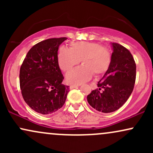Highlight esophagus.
<instances>
[{
  "label": "esophagus",
  "instance_id": "34e87169",
  "mask_svg": "<svg viewBox=\"0 0 153 153\" xmlns=\"http://www.w3.org/2000/svg\"><path fill=\"white\" fill-rule=\"evenodd\" d=\"M80 85H70V88L71 89H73V88H77L78 86H80Z\"/></svg>",
  "mask_w": 153,
  "mask_h": 153
}]
</instances>
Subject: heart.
I'll use <instances>...</instances> for the list:
<instances>
[{"instance_id": "heart-1", "label": "heart", "mask_w": 153, "mask_h": 153, "mask_svg": "<svg viewBox=\"0 0 153 153\" xmlns=\"http://www.w3.org/2000/svg\"><path fill=\"white\" fill-rule=\"evenodd\" d=\"M80 60L83 65L70 72L66 75L68 82L80 84L96 76L104 75L109 69L112 53L108 47L98 42H78L70 44V49L61 47L57 53V62L60 69L69 72Z\"/></svg>"}]
</instances>
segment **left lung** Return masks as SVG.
<instances>
[{
  "label": "left lung",
  "instance_id": "left-lung-1",
  "mask_svg": "<svg viewBox=\"0 0 153 153\" xmlns=\"http://www.w3.org/2000/svg\"><path fill=\"white\" fill-rule=\"evenodd\" d=\"M112 47L109 69L98 82V88L87 96L89 104L103 113L122 107L132 93L136 80V63L131 52L118 43H112Z\"/></svg>",
  "mask_w": 153,
  "mask_h": 153
}]
</instances>
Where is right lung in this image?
<instances>
[{"instance_id": "add662e5", "label": "right lung", "mask_w": 153, "mask_h": 153, "mask_svg": "<svg viewBox=\"0 0 153 153\" xmlns=\"http://www.w3.org/2000/svg\"><path fill=\"white\" fill-rule=\"evenodd\" d=\"M66 39L52 38L36 44L21 66L19 81L23 99L37 113H54L66 101L69 86L62 84L64 77L57 62L59 46Z\"/></svg>"}]
</instances>
